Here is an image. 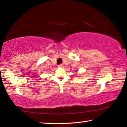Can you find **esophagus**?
<instances>
[{
	"label": "esophagus",
	"instance_id": "1",
	"mask_svg": "<svg viewBox=\"0 0 127 127\" xmlns=\"http://www.w3.org/2000/svg\"><path fill=\"white\" fill-rule=\"evenodd\" d=\"M58 66V67H62L64 66V65L63 64H60V65H59Z\"/></svg>",
	"mask_w": 127,
	"mask_h": 127
}]
</instances>
